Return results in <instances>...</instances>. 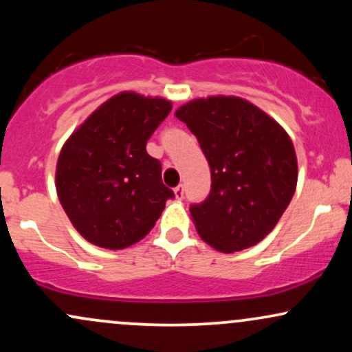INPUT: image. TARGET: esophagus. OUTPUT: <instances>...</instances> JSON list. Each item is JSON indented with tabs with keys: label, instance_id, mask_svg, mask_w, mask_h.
<instances>
[{
	"label": "esophagus",
	"instance_id": "obj_1",
	"mask_svg": "<svg viewBox=\"0 0 352 352\" xmlns=\"http://www.w3.org/2000/svg\"><path fill=\"white\" fill-rule=\"evenodd\" d=\"M173 193H175V199L177 200L184 199V185H179V187L173 188Z\"/></svg>",
	"mask_w": 352,
	"mask_h": 352
}]
</instances>
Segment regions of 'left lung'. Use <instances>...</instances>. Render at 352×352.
Masks as SVG:
<instances>
[{"label":"left lung","mask_w":352,"mask_h":352,"mask_svg":"<svg viewBox=\"0 0 352 352\" xmlns=\"http://www.w3.org/2000/svg\"><path fill=\"white\" fill-rule=\"evenodd\" d=\"M175 116L199 139L212 172L207 200L190 207L200 238L223 253L260 243L296 190L289 135L260 107L235 96L193 99Z\"/></svg>","instance_id":"1"}]
</instances>
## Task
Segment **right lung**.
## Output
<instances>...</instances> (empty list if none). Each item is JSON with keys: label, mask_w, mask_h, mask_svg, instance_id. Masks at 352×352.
Wrapping results in <instances>:
<instances>
[{"label": "right lung", "mask_w": 352, "mask_h": 352, "mask_svg": "<svg viewBox=\"0 0 352 352\" xmlns=\"http://www.w3.org/2000/svg\"><path fill=\"white\" fill-rule=\"evenodd\" d=\"M172 111L164 98L112 96L72 132L56 165V192L72 227L89 243L124 250L162 215L173 192L147 140Z\"/></svg>", "instance_id": "add662e5"}]
</instances>
